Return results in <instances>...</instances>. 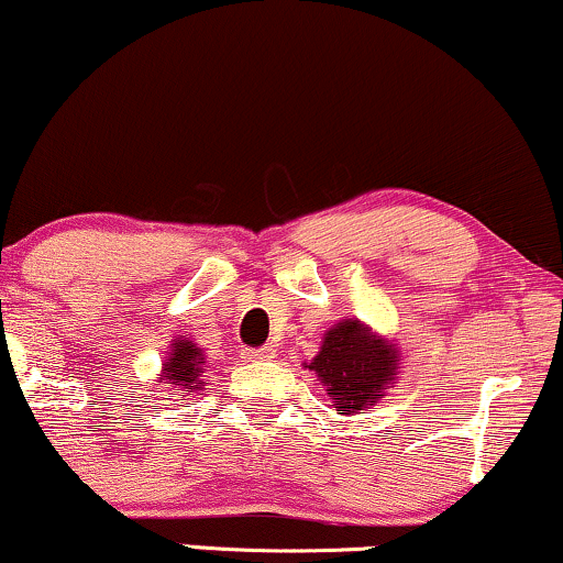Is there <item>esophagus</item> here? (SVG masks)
<instances>
[{
  "label": "esophagus",
  "instance_id": "obj_1",
  "mask_svg": "<svg viewBox=\"0 0 563 563\" xmlns=\"http://www.w3.org/2000/svg\"><path fill=\"white\" fill-rule=\"evenodd\" d=\"M245 356H249L251 361H272V358H276V349L274 345H261V349L245 351Z\"/></svg>",
  "mask_w": 563,
  "mask_h": 563
}]
</instances>
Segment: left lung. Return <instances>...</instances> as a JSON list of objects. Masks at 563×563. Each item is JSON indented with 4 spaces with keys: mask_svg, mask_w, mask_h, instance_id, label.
I'll use <instances>...</instances> for the list:
<instances>
[{
    "mask_svg": "<svg viewBox=\"0 0 563 563\" xmlns=\"http://www.w3.org/2000/svg\"><path fill=\"white\" fill-rule=\"evenodd\" d=\"M402 353L389 338L374 333L358 318L338 320L322 335L310 364L318 382L333 399L338 415L372 410L391 384H397Z\"/></svg>",
    "mask_w": 563,
    "mask_h": 563,
    "instance_id": "left-lung-1",
    "label": "left lung"
}]
</instances>
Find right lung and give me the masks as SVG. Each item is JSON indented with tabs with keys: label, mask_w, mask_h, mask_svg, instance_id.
Wrapping results in <instances>:
<instances>
[{
	"label": "right lung",
	"mask_w": 563,
	"mask_h": 563,
	"mask_svg": "<svg viewBox=\"0 0 563 563\" xmlns=\"http://www.w3.org/2000/svg\"><path fill=\"white\" fill-rule=\"evenodd\" d=\"M205 364L207 356L205 351L199 349L195 341L189 338H174L172 349L166 353V361L161 364V374L156 379L166 384L168 389H179L181 397L189 395V391L205 389Z\"/></svg>",
	"instance_id": "right-lung-1"
}]
</instances>
